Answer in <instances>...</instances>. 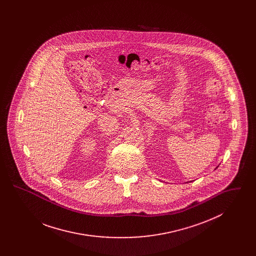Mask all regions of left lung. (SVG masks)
<instances>
[{
  "instance_id": "8db88e82",
  "label": "left lung",
  "mask_w": 256,
  "mask_h": 256,
  "mask_svg": "<svg viewBox=\"0 0 256 256\" xmlns=\"http://www.w3.org/2000/svg\"><path fill=\"white\" fill-rule=\"evenodd\" d=\"M217 168H218V167H217Z\"/></svg>"
}]
</instances>
